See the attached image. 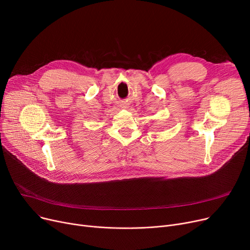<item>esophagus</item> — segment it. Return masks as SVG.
Wrapping results in <instances>:
<instances>
[{"label": "esophagus", "instance_id": "esophagus-1", "mask_svg": "<svg viewBox=\"0 0 250 250\" xmlns=\"http://www.w3.org/2000/svg\"><path fill=\"white\" fill-rule=\"evenodd\" d=\"M122 107H123V108H126V107H127L126 104H122Z\"/></svg>", "mask_w": 250, "mask_h": 250}]
</instances>
